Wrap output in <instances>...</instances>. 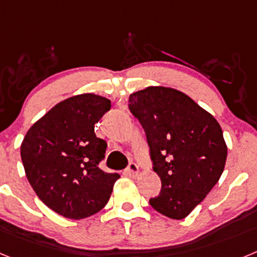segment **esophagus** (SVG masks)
<instances>
[{
  "label": "esophagus",
  "instance_id": "1",
  "mask_svg": "<svg viewBox=\"0 0 257 257\" xmlns=\"http://www.w3.org/2000/svg\"><path fill=\"white\" fill-rule=\"evenodd\" d=\"M127 174L130 175L131 178H136L138 175H139V167H138V165L134 162H130L128 163V167H127Z\"/></svg>",
  "mask_w": 257,
  "mask_h": 257
}]
</instances>
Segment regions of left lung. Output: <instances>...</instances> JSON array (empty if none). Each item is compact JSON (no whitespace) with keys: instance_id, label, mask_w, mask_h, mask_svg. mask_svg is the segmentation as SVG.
I'll return each mask as SVG.
<instances>
[{"instance_id":"8db88e82","label":"left lung","mask_w":257,"mask_h":257,"mask_svg":"<svg viewBox=\"0 0 257 257\" xmlns=\"http://www.w3.org/2000/svg\"><path fill=\"white\" fill-rule=\"evenodd\" d=\"M147 135L153 170L162 181L152 207L174 220L199 205L225 167L228 147L219 122L192 97L171 87L149 86L128 99Z\"/></svg>"}]
</instances>
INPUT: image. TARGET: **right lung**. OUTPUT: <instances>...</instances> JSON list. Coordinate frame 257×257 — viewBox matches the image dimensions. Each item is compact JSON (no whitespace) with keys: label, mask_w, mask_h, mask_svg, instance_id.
<instances>
[{"label":"right lung","mask_w":257,"mask_h":257,"mask_svg":"<svg viewBox=\"0 0 257 257\" xmlns=\"http://www.w3.org/2000/svg\"><path fill=\"white\" fill-rule=\"evenodd\" d=\"M110 100L95 94L68 97L52 106L27 131L20 156L38 198L61 216L81 220L103 210L118 174L99 169L106 143L95 123Z\"/></svg>","instance_id":"right-lung-1"}]
</instances>
